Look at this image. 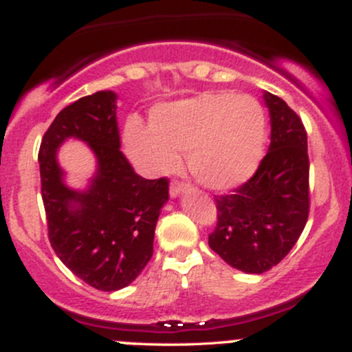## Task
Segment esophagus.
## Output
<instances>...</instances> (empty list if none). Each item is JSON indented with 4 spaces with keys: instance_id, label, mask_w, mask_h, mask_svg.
<instances>
[{
    "instance_id": "obj_1",
    "label": "esophagus",
    "mask_w": 352,
    "mask_h": 352,
    "mask_svg": "<svg viewBox=\"0 0 352 352\" xmlns=\"http://www.w3.org/2000/svg\"><path fill=\"white\" fill-rule=\"evenodd\" d=\"M185 190V185L182 182H179V180H173L172 184H170V197H179L182 192Z\"/></svg>"
}]
</instances>
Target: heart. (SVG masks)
<instances>
[{
    "instance_id": "obj_1",
    "label": "heart",
    "mask_w": 352,
    "mask_h": 352,
    "mask_svg": "<svg viewBox=\"0 0 352 352\" xmlns=\"http://www.w3.org/2000/svg\"><path fill=\"white\" fill-rule=\"evenodd\" d=\"M125 148L138 168L164 175L179 168L188 152V168L212 190H229L254 175L265 144V113L254 96L204 91L160 103L150 125L129 118Z\"/></svg>"
}]
</instances>
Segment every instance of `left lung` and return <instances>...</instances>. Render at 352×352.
<instances>
[{
	"label": "left lung",
	"instance_id": "obj_1",
	"mask_svg": "<svg viewBox=\"0 0 352 352\" xmlns=\"http://www.w3.org/2000/svg\"><path fill=\"white\" fill-rule=\"evenodd\" d=\"M270 145L257 172L232 194L215 197L217 227L208 245L234 269L262 274L279 264L309 215L307 133L292 108L264 91Z\"/></svg>",
	"mask_w": 352,
	"mask_h": 352
}]
</instances>
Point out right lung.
Masks as SVG:
<instances>
[{"label":"right lung","instance_id":"1","mask_svg":"<svg viewBox=\"0 0 352 352\" xmlns=\"http://www.w3.org/2000/svg\"><path fill=\"white\" fill-rule=\"evenodd\" d=\"M75 138L97 160L85 191L68 188L57 148ZM50 244L60 261L91 287L118 291L138 277L153 254V235L168 200V180H146L120 152L117 94L96 91L65 107L38 153Z\"/></svg>","mask_w":352,"mask_h":352}]
</instances>
